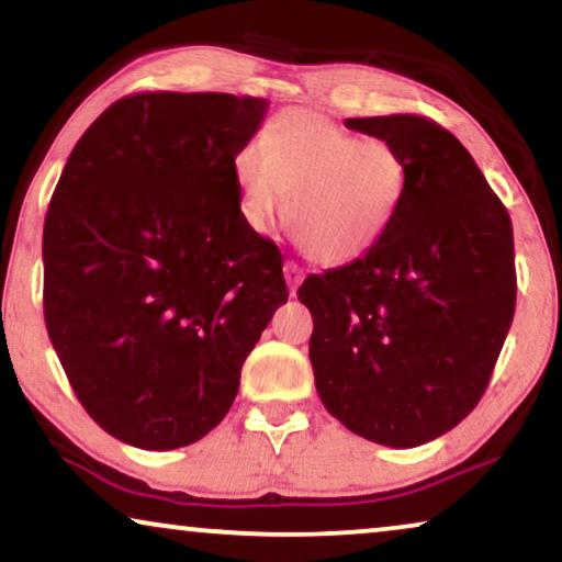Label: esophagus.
Segmentation results:
<instances>
[{
    "label": "esophagus",
    "instance_id": "esophagus-1",
    "mask_svg": "<svg viewBox=\"0 0 562 562\" xmlns=\"http://www.w3.org/2000/svg\"><path fill=\"white\" fill-rule=\"evenodd\" d=\"M283 273H286V283H289V291L291 294H296V289H299V283L304 281V268L299 266V263H294V260H289L286 266H283Z\"/></svg>",
    "mask_w": 562,
    "mask_h": 562
}]
</instances>
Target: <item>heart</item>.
<instances>
[{
	"label": "heart",
	"mask_w": 562,
	"mask_h": 562,
	"mask_svg": "<svg viewBox=\"0 0 562 562\" xmlns=\"http://www.w3.org/2000/svg\"><path fill=\"white\" fill-rule=\"evenodd\" d=\"M240 210L268 233L289 196L286 225L306 256L348 266L375 250L394 225L406 191V160L386 140H368L310 110L281 112L266 150L248 143L235 156Z\"/></svg>",
	"instance_id": "heart-1"
}]
</instances>
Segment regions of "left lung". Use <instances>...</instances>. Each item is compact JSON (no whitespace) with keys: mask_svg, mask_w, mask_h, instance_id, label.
<instances>
[{"mask_svg":"<svg viewBox=\"0 0 562 562\" xmlns=\"http://www.w3.org/2000/svg\"><path fill=\"white\" fill-rule=\"evenodd\" d=\"M406 160L394 225L366 258L299 286L325 409L350 432L417 448L481 402L517 302L512 220L471 153L419 114L350 117Z\"/></svg>","mask_w":562,"mask_h":562,"instance_id":"obj_1","label":"left lung"}]
</instances>
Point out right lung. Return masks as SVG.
Returning a JSON list of instances; mask_svg holds the SVG:
<instances>
[{"instance_id": "1", "label": "right lung", "mask_w": 562, "mask_h": 562, "mask_svg": "<svg viewBox=\"0 0 562 562\" xmlns=\"http://www.w3.org/2000/svg\"><path fill=\"white\" fill-rule=\"evenodd\" d=\"M268 102L143 91L99 114L43 227L45 327L76 398L143 450L220 425L286 304L283 258L240 212L235 156Z\"/></svg>"}]
</instances>
